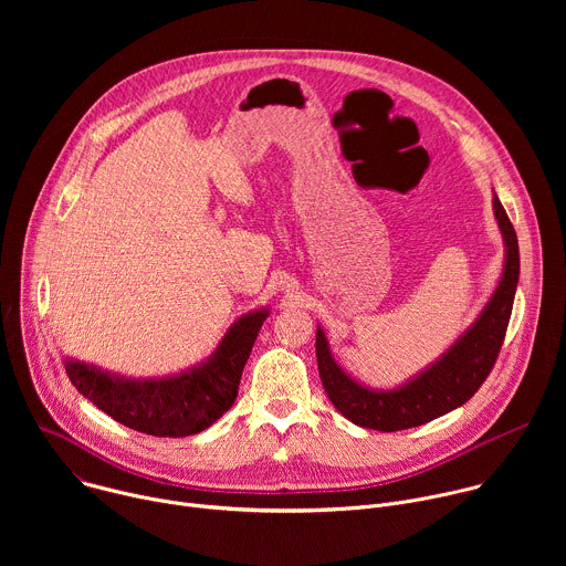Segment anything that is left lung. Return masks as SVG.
<instances>
[{
	"label": "left lung",
	"instance_id": "8db88e82",
	"mask_svg": "<svg viewBox=\"0 0 566 566\" xmlns=\"http://www.w3.org/2000/svg\"><path fill=\"white\" fill-rule=\"evenodd\" d=\"M493 210L506 244V262L497 291L483 306L474 325L415 380L387 391L363 387L332 358L327 338L317 327L315 356L322 387L345 419L380 432L417 428L463 406L489 378L506 338L520 280L517 234L497 195L493 199Z\"/></svg>",
	"mask_w": 566,
	"mask_h": 566
}]
</instances>
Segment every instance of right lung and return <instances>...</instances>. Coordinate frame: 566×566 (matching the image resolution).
Listing matches in <instances>:
<instances>
[{
	"instance_id": "right-lung-1",
	"label": "right lung",
	"mask_w": 566,
	"mask_h": 566,
	"mask_svg": "<svg viewBox=\"0 0 566 566\" xmlns=\"http://www.w3.org/2000/svg\"><path fill=\"white\" fill-rule=\"evenodd\" d=\"M266 315L260 308L239 317L203 365L179 376L134 380L77 360L64 367L73 387L114 421L151 437H190L230 410Z\"/></svg>"
}]
</instances>
